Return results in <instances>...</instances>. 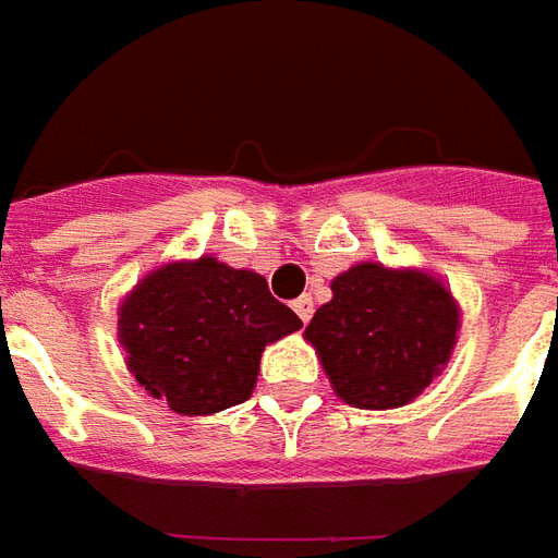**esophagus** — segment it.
Segmentation results:
<instances>
[{"mask_svg":"<svg viewBox=\"0 0 558 558\" xmlns=\"http://www.w3.org/2000/svg\"><path fill=\"white\" fill-rule=\"evenodd\" d=\"M294 312L300 315V322L306 324L312 318V312H315V306H312V298L310 294H303V298L294 300Z\"/></svg>","mask_w":558,"mask_h":558,"instance_id":"1","label":"esophagus"}]
</instances>
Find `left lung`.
<instances>
[{
	"label": "left lung",
	"instance_id": "1",
	"mask_svg": "<svg viewBox=\"0 0 558 558\" xmlns=\"http://www.w3.org/2000/svg\"><path fill=\"white\" fill-rule=\"evenodd\" d=\"M333 300L312 315L310 339L336 397L354 409H399L441 375L460 330V306L436 276L354 264Z\"/></svg>",
	"mask_w": 558,
	"mask_h": 558
}]
</instances>
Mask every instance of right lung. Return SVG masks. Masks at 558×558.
<instances>
[{"label": "right lung", "mask_w": 558, "mask_h": 558, "mask_svg": "<svg viewBox=\"0 0 558 558\" xmlns=\"http://www.w3.org/2000/svg\"><path fill=\"white\" fill-rule=\"evenodd\" d=\"M300 327L264 276L209 255L153 270L120 306L132 375L171 412L192 417L246 402L264 345Z\"/></svg>", "instance_id": "1"}]
</instances>
